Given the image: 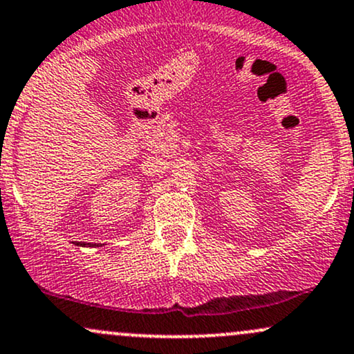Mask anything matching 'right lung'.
Wrapping results in <instances>:
<instances>
[{
    "instance_id": "right-lung-1",
    "label": "right lung",
    "mask_w": 354,
    "mask_h": 354,
    "mask_svg": "<svg viewBox=\"0 0 354 354\" xmlns=\"http://www.w3.org/2000/svg\"><path fill=\"white\" fill-rule=\"evenodd\" d=\"M89 245V243H88ZM81 246H86V243H81ZM91 246H96V245H91Z\"/></svg>"
}]
</instances>
